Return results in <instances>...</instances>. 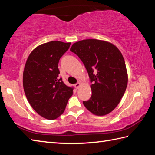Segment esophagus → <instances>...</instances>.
Listing matches in <instances>:
<instances>
[{"label":"esophagus","instance_id":"esophagus-1","mask_svg":"<svg viewBox=\"0 0 155 155\" xmlns=\"http://www.w3.org/2000/svg\"><path fill=\"white\" fill-rule=\"evenodd\" d=\"M80 86H81V83H77L76 84H75V85H74V87L76 89L79 88Z\"/></svg>","mask_w":155,"mask_h":155}]
</instances>
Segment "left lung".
Segmentation results:
<instances>
[{"label":"left lung","mask_w":155,"mask_h":155,"mask_svg":"<svg viewBox=\"0 0 155 155\" xmlns=\"http://www.w3.org/2000/svg\"><path fill=\"white\" fill-rule=\"evenodd\" d=\"M70 51L82 61L93 82L92 96L83 105L96 116L110 113L119 104L128 82L121 51L109 42L94 39L76 42Z\"/></svg>","instance_id":"left-lung-1"}]
</instances>
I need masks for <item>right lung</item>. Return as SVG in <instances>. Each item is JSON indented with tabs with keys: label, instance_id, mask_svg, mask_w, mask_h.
I'll use <instances>...</instances> for the list:
<instances>
[{
	"label": "right lung",
	"instance_id": "1",
	"mask_svg": "<svg viewBox=\"0 0 155 155\" xmlns=\"http://www.w3.org/2000/svg\"><path fill=\"white\" fill-rule=\"evenodd\" d=\"M71 43L53 41L32 50L23 72V88L29 104L41 116L55 120L64 111L73 88L59 78L58 63Z\"/></svg>",
	"mask_w": 155,
	"mask_h": 155
}]
</instances>
